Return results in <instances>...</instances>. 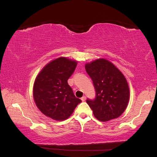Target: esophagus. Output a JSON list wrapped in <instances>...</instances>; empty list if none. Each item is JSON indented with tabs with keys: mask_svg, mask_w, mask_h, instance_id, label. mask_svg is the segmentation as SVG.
Returning a JSON list of instances; mask_svg holds the SVG:
<instances>
[{
	"mask_svg": "<svg viewBox=\"0 0 157 157\" xmlns=\"http://www.w3.org/2000/svg\"><path fill=\"white\" fill-rule=\"evenodd\" d=\"M86 96H83V97L81 98V100H82V101H84L86 100Z\"/></svg>",
	"mask_w": 157,
	"mask_h": 157,
	"instance_id": "34e87169",
	"label": "esophagus"
}]
</instances>
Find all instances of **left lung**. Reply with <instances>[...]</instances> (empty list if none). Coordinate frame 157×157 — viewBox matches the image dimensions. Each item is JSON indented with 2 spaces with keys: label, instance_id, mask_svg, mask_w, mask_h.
<instances>
[{
  "label": "left lung",
  "instance_id": "1",
  "mask_svg": "<svg viewBox=\"0 0 157 157\" xmlns=\"http://www.w3.org/2000/svg\"><path fill=\"white\" fill-rule=\"evenodd\" d=\"M85 68L95 88V98L86 100L94 116L102 122L119 117L126 108L130 96L124 76L114 65L104 59L87 63Z\"/></svg>",
  "mask_w": 157,
  "mask_h": 157
}]
</instances>
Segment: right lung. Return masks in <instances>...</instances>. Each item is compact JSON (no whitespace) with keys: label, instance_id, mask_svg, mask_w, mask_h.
Masks as SVG:
<instances>
[{"label":"right lung","instance_id":"right-lung-1","mask_svg":"<svg viewBox=\"0 0 157 157\" xmlns=\"http://www.w3.org/2000/svg\"><path fill=\"white\" fill-rule=\"evenodd\" d=\"M76 66L77 61L59 57L49 63L39 73L34 83L33 97L43 114L61 121L70 117L81 103L67 83Z\"/></svg>","mask_w":157,"mask_h":157}]
</instances>
